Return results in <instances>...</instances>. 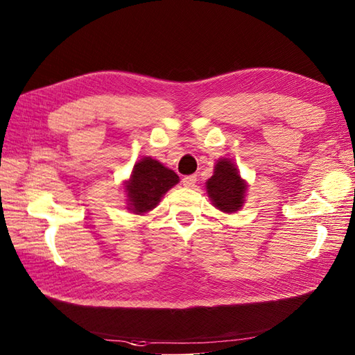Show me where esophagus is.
<instances>
[{
    "label": "esophagus",
    "instance_id": "34e87169",
    "mask_svg": "<svg viewBox=\"0 0 355 355\" xmlns=\"http://www.w3.org/2000/svg\"><path fill=\"white\" fill-rule=\"evenodd\" d=\"M196 181H198V177H196L195 174H193V175H186V177L183 178V184H184L186 187H195Z\"/></svg>",
    "mask_w": 355,
    "mask_h": 355
}]
</instances>
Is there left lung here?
Returning a JSON list of instances; mask_svg holds the SVG:
<instances>
[{
    "label": "left lung",
    "mask_w": 355,
    "mask_h": 355,
    "mask_svg": "<svg viewBox=\"0 0 355 355\" xmlns=\"http://www.w3.org/2000/svg\"><path fill=\"white\" fill-rule=\"evenodd\" d=\"M245 189L236 166L229 159L218 160L214 175L207 181V191L212 204L223 212H235L242 207Z\"/></svg>",
    "instance_id": "obj_1"
}]
</instances>
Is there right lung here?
Listing matches in <instances>:
<instances>
[{
	"instance_id": "1",
	"label": "right lung",
	"mask_w": 355,
	"mask_h": 355,
	"mask_svg": "<svg viewBox=\"0 0 355 355\" xmlns=\"http://www.w3.org/2000/svg\"><path fill=\"white\" fill-rule=\"evenodd\" d=\"M178 180L175 172L165 168L160 162L151 157L141 159L126 183L129 209L137 214L153 209L160 198L175 186Z\"/></svg>"
}]
</instances>
